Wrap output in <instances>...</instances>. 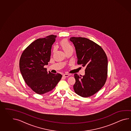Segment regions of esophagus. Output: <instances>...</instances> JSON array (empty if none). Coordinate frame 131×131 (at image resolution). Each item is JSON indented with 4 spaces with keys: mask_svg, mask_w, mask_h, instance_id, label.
Instances as JSON below:
<instances>
[{
    "mask_svg": "<svg viewBox=\"0 0 131 131\" xmlns=\"http://www.w3.org/2000/svg\"><path fill=\"white\" fill-rule=\"evenodd\" d=\"M69 76H70V75L69 74H64L63 75V76L64 77H66V78L69 77Z\"/></svg>",
    "mask_w": 131,
    "mask_h": 131,
    "instance_id": "esophagus-1",
    "label": "esophagus"
}]
</instances>
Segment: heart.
Segmentation results:
<instances>
[{"mask_svg":"<svg viewBox=\"0 0 131 131\" xmlns=\"http://www.w3.org/2000/svg\"><path fill=\"white\" fill-rule=\"evenodd\" d=\"M60 45L61 48L63 49V50L64 51L66 54L70 52L73 53V52L74 51L73 46L66 39H64L62 40L60 42ZM55 50H56V48L55 47L53 49V51H55Z\"/></svg>","mask_w":131,"mask_h":131,"instance_id":"1","label":"heart"}]
</instances>
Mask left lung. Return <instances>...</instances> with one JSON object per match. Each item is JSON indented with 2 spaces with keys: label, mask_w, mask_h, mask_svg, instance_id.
Masks as SVG:
<instances>
[{
  "label": "left lung",
  "mask_w": 131,
  "mask_h": 131,
  "mask_svg": "<svg viewBox=\"0 0 131 131\" xmlns=\"http://www.w3.org/2000/svg\"><path fill=\"white\" fill-rule=\"evenodd\" d=\"M70 40L75 47L78 64L86 67L84 76L74 74V91L83 97H89L98 92L105 84L107 58L101 46L89 39L72 37Z\"/></svg>",
  "instance_id": "1"
}]
</instances>
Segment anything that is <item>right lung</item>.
I'll list each match as a JSON object with an SVG mask.
<instances>
[{
  "label": "right lung",
  "instance_id": "add662e5",
  "mask_svg": "<svg viewBox=\"0 0 131 131\" xmlns=\"http://www.w3.org/2000/svg\"><path fill=\"white\" fill-rule=\"evenodd\" d=\"M56 36L49 35L32 42L23 52L19 61L21 73L26 84L36 93L42 95L54 89L62 77L44 68L50 60L52 45Z\"/></svg>",
  "mask_w": 131,
  "mask_h": 131
}]
</instances>
